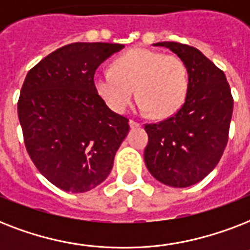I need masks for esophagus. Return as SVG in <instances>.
I'll return each instance as SVG.
<instances>
[{
	"instance_id": "esophagus-1",
	"label": "esophagus",
	"mask_w": 250,
	"mask_h": 250,
	"mask_svg": "<svg viewBox=\"0 0 250 250\" xmlns=\"http://www.w3.org/2000/svg\"><path fill=\"white\" fill-rule=\"evenodd\" d=\"M140 125V123H137L136 121H132V119L129 121V127H131V128H139Z\"/></svg>"
}]
</instances>
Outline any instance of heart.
I'll return each mask as SVG.
<instances>
[{"mask_svg": "<svg viewBox=\"0 0 250 250\" xmlns=\"http://www.w3.org/2000/svg\"><path fill=\"white\" fill-rule=\"evenodd\" d=\"M188 85V71L179 57L145 48L125 53L114 62V68L94 74L96 92L117 113L128 109L136 88L143 111L168 118L183 106Z\"/></svg>", "mask_w": 250, "mask_h": 250, "instance_id": "heart-1", "label": "heart"}]
</instances>
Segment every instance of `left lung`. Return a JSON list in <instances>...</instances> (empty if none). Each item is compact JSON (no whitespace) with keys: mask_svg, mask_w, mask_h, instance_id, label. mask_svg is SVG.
<instances>
[{"mask_svg":"<svg viewBox=\"0 0 250 250\" xmlns=\"http://www.w3.org/2000/svg\"><path fill=\"white\" fill-rule=\"evenodd\" d=\"M184 62L188 93L175 115L145 125L149 141L144 161L149 172L166 186L186 188L201 182L217 166L229 141L233 98L225 72L189 45L165 41Z\"/></svg>","mask_w":250,"mask_h":250,"instance_id":"obj_1","label":"left lung"}]
</instances>
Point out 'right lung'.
Returning <instances> with one entry per match:
<instances>
[{
	"label": "right lung",
	"mask_w": 250,
	"mask_h": 250,
	"mask_svg": "<svg viewBox=\"0 0 250 250\" xmlns=\"http://www.w3.org/2000/svg\"><path fill=\"white\" fill-rule=\"evenodd\" d=\"M125 48L72 42L57 49L25 76L18 101L25 149L37 170L61 189L82 193L101 184L129 131L94 88L100 64Z\"/></svg>",
	"instance_id": "right-lung-1"
}]
</instances>
